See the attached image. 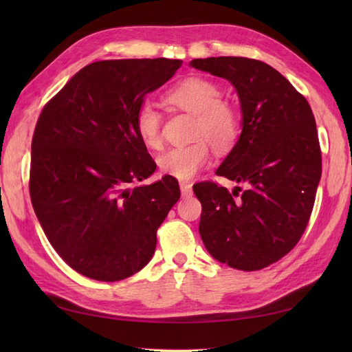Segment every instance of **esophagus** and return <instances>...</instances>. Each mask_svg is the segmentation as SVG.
<instances>
[{
  "mask_svg": "<svg viewBox=\"0 0 352 352\" xmlns=\"http://www.w3.org/2000/svg\"><path fill=\"white\" fill-rule=\"evenodd\" d=\"M180 190L183 197H190L192 195V184L186 183V182H180Z\"/></svg>",
  "mask_w": 352,
  "mask_h": 352,
  "instance_id": "1",
  "label": "esophagus"
}]
</instances>
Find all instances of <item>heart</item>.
Masks as SVG:
<instances>
[{"instance_id":"b5f03b06","label":"heart","mask_w":352,"mask_h":352,"mask_svg":"<svg viewBox=\"0 0 352 352\" xmlns=\"http://www.w3.org/2000/svg\"><path fill=\"white\" fill-rule=\"evenodd\" d=\"M166 98L174 107L195 115L192 138L197 140L164 151L157 159V166L163 175L186 182L208 163V144L218 153L233 148L241 133V118L231 104L221 101V87L206 78L183 80L170 89ZM134 125L145 146L155 149L162 145V115L151 102L138 109Z\"/></svg>"}]
</instances>
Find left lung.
<instances>
[{
    "label": "left lung",
    "instance_id": "8db88e82",
    "mask_svg": "<svg viewBox=\"0 0 352 352\" xmlns=\"http://www.w3.org/2000/svg\"><path fill=\"white\" fill-rule=\"evenodd\" d=\"M189 66L236 89L242 131L216 175L245 186H193L203 206L199 234L221 263L258 271L300 241L322 174L318 130L307 100L281 74L246 57L193 58Z\"/></svg>",
    "mask_w": 352,
    "mask_h": 352
}]
</instances>
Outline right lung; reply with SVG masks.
Segmentation results:
<instances>
[{
  "label": "right lung",
  "instance_id": "obj_1",
  "mask_svg": "<svg viewBox=\"0 0 352 352\" xmlns=\"http://www.w3.org/2000/svg\"><path fill=\"white\" fill-rule=\"evenodd\" d=\"M182 60L122 58L85 66L43 107L32 142L30 197L56 252L98 281L129 278L148 265L157 228L180 198L175 178L154 174L134 125L149 92Z\"/></svg>",
  "mask_w": 352,
  "mask_h": 352
}]
</instances>
